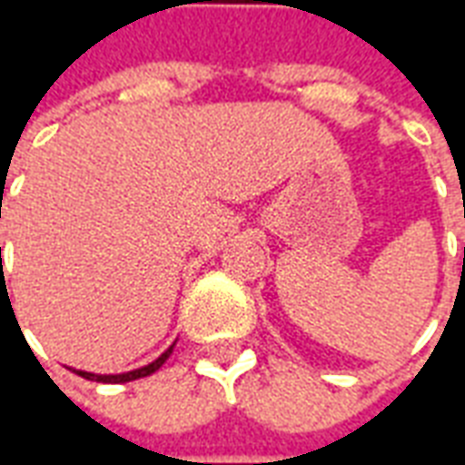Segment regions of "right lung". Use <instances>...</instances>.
I'll return each mask as SVG.
<instances>
[{
	"label": "right lung",
	"mask_w": 465,
	"mask_h": 465,
	"mask_svg": "<svg viewBox=\"0 0 465 465\" xmlns=\"http://www.w3.org/2000/svg\"><path fill=\"white\" fill-rule=\"evenodd\" d=\"M173 346H169V349L163 351L162 356L156 361H152L149 366H143V369H136V371H129V373H119V376H96V373H86V371H76L82 379H89V381H99V383H126V381H134V379H143V376H149V373H153L156 369H162V363L169 356H172Z\"/></svg>",
	"instance_id": "right-lung-1"
}]
</instances>
